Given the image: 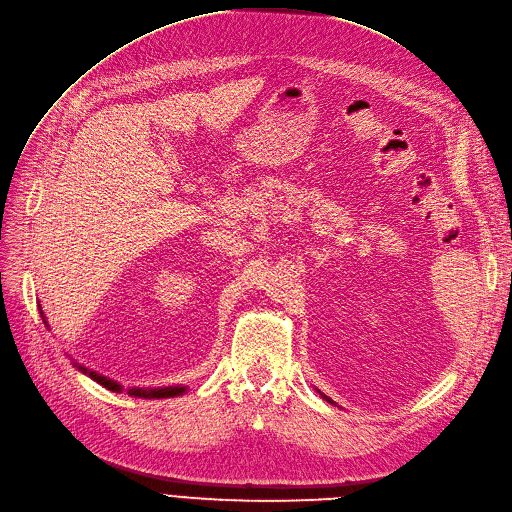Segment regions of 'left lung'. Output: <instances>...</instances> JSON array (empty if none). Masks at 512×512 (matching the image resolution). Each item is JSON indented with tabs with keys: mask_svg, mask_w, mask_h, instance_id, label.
<instances>
[{
	"mask_svg": "<svg viewBox=\"0 0 512 512\" xmlns=\"http://www.w3.org/2000/svg\"><path fill=\"white\" fill-rule=\"evenodd\" d=\"M316 391H318V393H320V395H322V397H324V399H326V402H328V404H332V406H337V402H332V399H330V397H328V395H324V393H322V391H320V389H316Z\"/></svg>",
	"mask_w": 512,
	"mask_h": 512,
	"instance_id": "8db88e82",
	"label": "left lung"
}]
</instances>
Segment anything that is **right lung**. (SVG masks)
I'll return each mask as SVG.
<instances>
[{
    "label": "right lung",
    "instance_id": "right-lung-1",
    "mask_svg": "<svg viewBox=\"0 0 512 512\" xmlns=\"http://www.w3.org/2000/svg\"><path fill=\"white\" fill-rule=\"evenodd\" d=\"M39 314H41L43 324H46L48 330H50V324H48V320H46V314H43L41 305H39ZM69 358H71V355H69ZM71 360H73V358H71ZM71 364H73L79 372L90 376L92 381H96V383H100L102 387H106L108 391H115V393H121V391H123V385L117 383V381H113V379H108V376H104V374H100V372H96V370L85 368L83 364H79V362H75V360H73ZM186 391H188L186 385H169V387H129V389H127V395H131V397H144V399H167V397L184 395Z\"/></svg>",
    "mask_w": 512,
    "mask_h": 512
}]
</instances>
